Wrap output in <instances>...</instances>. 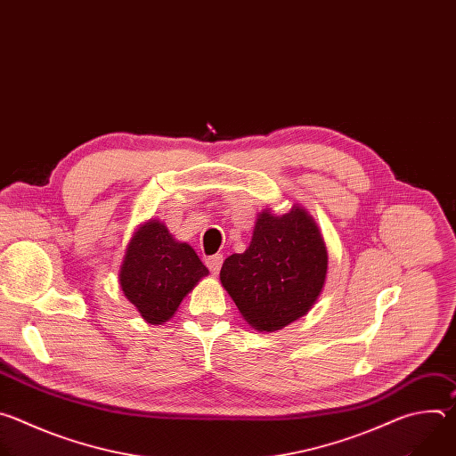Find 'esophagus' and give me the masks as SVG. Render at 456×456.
<instances>
[{
  "label": "esophagus",
  "mask_w": 456,
  "mask_h": 456,
  "mask_svg": "<svg viewBox=\"0 0 456 456\" xmlns=\"http://www.w3.org/2000/svg\"><path fill=\"white\" fill-rule=\"evenodd\" d=\"M206 264H208V267L213 274H218L220 269H222V264H224V256L222 254H213L206 259Z\"/></svg>",
  "instance_id": "1"
}]
</instances>
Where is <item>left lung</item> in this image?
<instances>
[{
    "label": "left lung",
    "instance_id": "8db88e82",
    "mask_svg": "<svg viewBox=\"0 0 456 456\" xmlns=\"http://www.w3.org/2000/svg\"><path fill=\"white\" fill-rule=\"evenodd\" d=\"M327 269V247L314 218L294 206L281 216L259 215L248 248L225 259L220 280L252 329L274 332L312 308Z\"/></svg>",
    "mask_w": 456,
    "mask_h": 456
}]
</instances>
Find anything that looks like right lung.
<instances>
[{"label": "right lung", "mask_w": 456, "mask_h": 456, "mask_svg": "<svg viewBox=\"0 0 456 456\" xmlns=\"http://www.w3.org/2000/svg\"><path fill=\"white\" fill-rule=\"evenodd\" d=\"M208 274L197 252L175 241L164 224L151 220L129 241L118 280L124 296L141 315L151 324H162Z\"/></svg>", "instance_id": "1"}]
</instances>
